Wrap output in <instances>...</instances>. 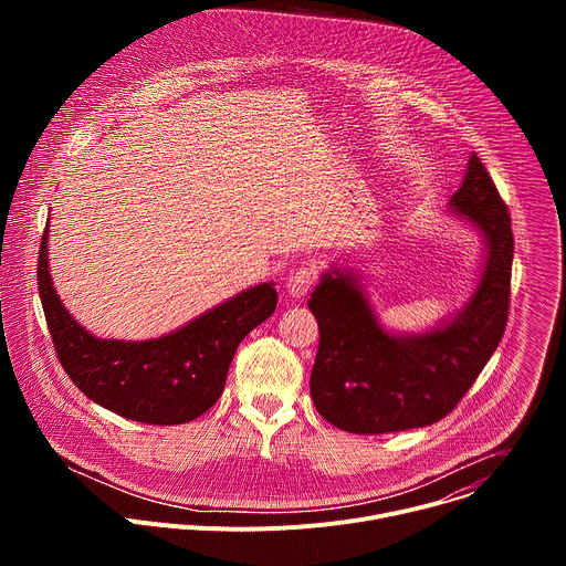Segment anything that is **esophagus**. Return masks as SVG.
<instances>
[{"label": "esophagus", "instance_id": "obj_1", "mask_svg": "<svg viewBox=\"0 0 566 566\" xmlns=\"http://www.w3.org/2000/svg\"><path fill=\"white\" fill-rule=\"evenodd\" d=\"M315 282V271L313 269H295L289 280H286V291L291 297H304L311 284Z\"/></svg>", "mask_w": 566, "mask_h": 566}]
</instances>
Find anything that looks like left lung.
<instances>
[{"label": "left lung", "mask_w": 566, "mask_h": 566, "mask_svg": "<svg viewBox=\"0 0 566 566\" xmlns=\"http://www.w3.org/2000/svg\"><path fill=\"white\" fill-rule=\"evenodd\" d=\"M450 206L486 237L489 258L465 308L423 336H391L352 273H327L308 308L319 345L311 398L322 419L354 434L423 428L450 415L497 349L511 306V214L476 154Z\"/></svg>", "instance_id": "8db88e82"}]
</instances>
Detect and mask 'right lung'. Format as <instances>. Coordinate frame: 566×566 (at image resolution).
Segmentation results:
<instances>
[{"label":"right lung","instance_id":"obj_1","mask_svg":"<svg viewBox=\"0 0 566 566\" xmlns=\"http://www.w3.org/2000/svg\"><path fill=\"white\" fill-rule=\"evenodd\" d=\"M46 232L40 244L38 289L57 360L87 398L138 423L177 426L210 410L223 391L234 349L277 304L273 284H260L170 336L101 340L66 313L51 284Z\"/></svg>","mask_w":566,"mask_h":566}]
</instances>
